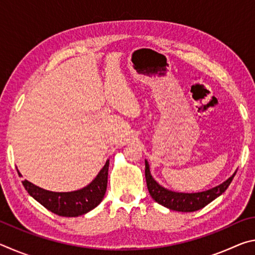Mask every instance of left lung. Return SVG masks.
Instances as JSON below:
<instances>
[{
	"instance_id": "obj_1",
	"label": "left lung",
	"mask_w": 255,
	"mask_h": 255,
	"mask_svg": "<svg viewBox=\"0 0 255 255\" xmlns=\"http://www.w3.org/2000/svg\"><path fill=\"white\" fill-rule=\"evenodd\" d=\"M236 172L231 178H228L225 182L217 185L210 190L197 193H183V192H174L167 190L159 185L156 181L153 179L149 171L148 162L145 161V178L147 183V189L149 195L157 204L162 205L166 208L175 211H182V213H191V211L199 210L204 208L205 206L210 204L216 198L223 195L226 191L228 185L234 179Z\"/></svg>"
}]
</instances>
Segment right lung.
Masks as SVG:
<instances>
[{
  "label": "right lung",
  "instance_id": "right-lung-1",
  "mask_svg": "<svg viewBox=\"0 0 255 255\" xmlns=\"http://www.w3.org/2000/svg\"><path fill=\"white\" fill-rule=\"evenodd\" d=\"M108 170H109V159L91 183L83 189L71 192L48 191L37 187L27 180L22 181V184L33 199H36L51 213L63 217H77L91 211L102 201L108 184ZM18 174L22 176L19 171Z\"/></svg>",
  "mask_w": 255,
  "mask_h": 255
}]
</instances>
